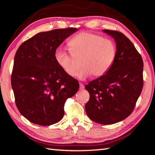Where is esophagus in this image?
<instances>
[{"mask_svg":"<svg viewBox=\"0 0 155 155\" xmlns=\"http://www.w3.org/2000/svg\"><path fill=\"white\" fill-rule=\"evenodd\" d=\"M84 87H85V86H84L83 84L80 83H79V89H80V90H83Z\"/></svg>","mask_w":155,"mask_h":155,"instance_id":"esophagus-1","label":"esophagus"}]
</instances>
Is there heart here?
Here are the masks:
<instances>
[{
	"mask_svg": "<svg viewBox=\"0 0 155 155\" xmlns=\"http://www.w3.org/2000/svg\"><path fill=\"white\" fill-rule=\"evenodd\" d=\"M68 48L70 54L59 50L54 53V59L64 72L72 77L77 74L81 61L83 68L78 73L80 79L105 74L114 64L117 52L114 41L87 31L75 35L68 42Z\"/></svg>",
	"mask_w": 155,
	"mask_h": 155,
	"instance_id": "heart-1",
	"label": "heart"
}]
</instances>
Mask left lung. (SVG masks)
I'll return each instance as SVG.
<instances>
[{
    "label": "left lung",
    "mask_w": 155,
    "mask_h": 155,
    "mask_svg": "<svg viewBox=\"0 0 155 155\" xmlns=\"http://www.w3.org/2000/svg\"><path fill=\"white\" fill-rule=\"evenodd\" d=\"M103 31L114 38L116 56L105 74L85 85L90 93L85 111L92 121L106 125L122 121L133 111L143 85V63L135 46L122 33Z\"/></svg>",
    "instance_id": "8db88e82"
}]
</instances>
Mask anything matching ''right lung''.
Returning <instances> with one entry per match:
<instances>
[{"label":"right lung","mask_w":155,"mask_h":155,"mask_svg":"<svg viewBox=\"0 0 155 155\" xmlns=\"http://www.w3.org/2000/svg\"><path fill=\"white\" fill-rule=\"evenodd\" d=\"M77 31L70 27L39 33L17 50L11 77L15 105L34 124L59 122L66 100L78 90V81L65 73L54 59L56 49Z\"/></svg>","instance_id":"add662e5"}]
</instances>
